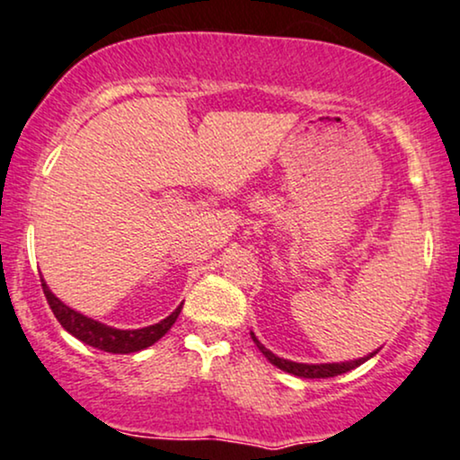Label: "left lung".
Masks as SVG:
<instances>
[{"instance_id": "8db88e82", "label": "left lung", "mask_w": 460, "mask_h": 460, "mask_svg": "<svg viewBox=\"0 0 460 460\" xmlns=\"http://www.w3.org/2000/svg\"><path fill=\"white\" fill-rule=\"evenodd\" d=\"M252 340L256 342V347L261 349V353L271 361L273 366H278L279 370L288 372V375H295V376H301V379H329V376H338V375H344V372L358 368V366L364 364V361H368L372 355H366V358H359V359H353V361H340V364H296V361H290V359H284V358H278V355H273L271 350L264 349L261 344V340L253 336L252 332Z\"/></svg>"}]
</instances>
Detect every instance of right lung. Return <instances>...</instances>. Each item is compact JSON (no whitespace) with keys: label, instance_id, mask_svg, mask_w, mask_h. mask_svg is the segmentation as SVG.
Here are the masks:
<instances>
[{"label":"right lung","instance_id":"right-lung-1","mask_svg":"<svg viewBox=\"0 0 460 460\" xmlns=\"http://www.w3.org/2000/svg\"><path fill=\"white\" fill-rule=\"evenodd\" d=\"M42 282V293L47 296V304L51 307V312L56 314V318L59 321L70 336H75L77 340H81L84 344H90V347L105 350V353H137V350H144L148 347H153L156 340H161L170 332L172 325L176 323L178 314H181L182 305H178L170 316L164 318L161 323L150 327H142V329H113L102 325V323L94 321V318H88L79 312H75L73 307H68L66 304L58 299L56 295L49 290V286L45 284V279L40 278Z\"/></svg>","mask_w":460,"mask_h":460}]
</instances>
